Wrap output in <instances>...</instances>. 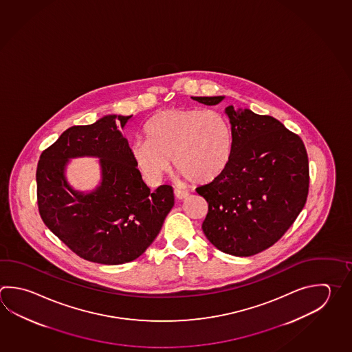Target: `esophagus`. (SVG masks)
Here are the masks:
<instances>
[{
  "instance_id": "34e87169",
  "label": "esophagus",
  "mask_w": 352,
  "mask_h": 352,
  "mask_svg": "<svg viewBox=\"0 0 352 352\" xmlns=\"http://www.w3.org/2000/svg\"><path fill=\"white\" fill-rule=\"evenodd\" d=\"M174 197H175L177 201H182V200L186 199V197H188V192H182L179 189H175L174 190Z\"/></svg>"
}]
</instances>
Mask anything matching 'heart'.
Masks as SVG:
<instances>
[{
    "label": "heart",
    "instance_id": "obj_1",
    "mask_svg": "<svg viewBox=\"0 0 352 352\" xmlns=\"http://www.w3.org/2000/svg\"><path fill=\"white\" fill-rule=\"evenodd\" d=\"M144 133L146 140L133 143L132 155L149 182H158L172 160L175 173L204 186L223 175L232 160V126L212 109H166L148 120Z\"/></svg>",
    "mask_w": 352,
    "mask_h": 352
}]
</instances>
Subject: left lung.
I'll use <instances>...</instances> for the list:
<instances>
[{"mask_svg": "<svg viewBox=\"0 0 352 352\" xmlns=\"http://www.w3.org/2000/svg\"><path fill=\"white\" fill-rule=\"evenodd\" d=\"M215 106L224 97H192ZM234 146L226 172L197 188L208 203L203 232L212 245L252 256L274 245L294 224L309 194V160L298 134L270 116L226 108Z\"/></svg>", "mask_w": 352, "mask_h": 352, "instance_id": "left-lung-1", "label": "left lung"}]
</instances>
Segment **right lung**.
I'll list each match as a JSON object with an SVG mask.
<instances>
[{
	"label": "right lung",
	"mask_w": 352,
	"mask_h": 352,
	"mask_svg": "<svg viewBox=\"0 0 352 352\" xmlns=\"http://www.w3.org/2000/svg\"><path fill=\"white\" fill-rule=\"evenodd\" d=\"M131 117L106 116L68 128L42 152L36 172L38 212L47 228L82 259L104 265L140 258L174 206L172 186L151 192L142 180L120 132ZM83 155L100 156L102 166V183L89 195L74 192L64 178L67 160Z\"/></svg>",
	"instance_id": "add662e5"
}]
</instances>
